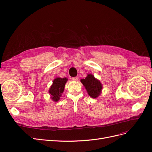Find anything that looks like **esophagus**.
Here are the masks:
<instances>
[{
  "instance_id": "1",
  "label": "esophagus",
  "mask_w": 152,
  "mask_h": 152,
  "mask_svg": "<svg viewBox=\"0 0 152 152\" xmlns=\"http://www.w3.org/2000/svg\"><path fill=\"white\" fill-rule=\"evenodd\" d=\"M72 80H73V81H77V80H78V79H79V77H73V78H72Z\"/></svg>"
}]
</instances>
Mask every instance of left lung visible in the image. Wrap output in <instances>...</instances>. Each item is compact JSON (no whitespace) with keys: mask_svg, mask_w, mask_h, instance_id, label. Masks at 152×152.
<instances>
[{"mask_svg":"<svg viewBox=\"0 0 152 152\" xmlns=\"http://www.w3.org/2000/svg\"><path fill=\"white\" fill-rule=\"evenodd\" d=\"M82 84L84 85L85 88L90 97L93 98H98L102 93L103 86L102 82L95 77L89 73L85 79L80 80Z\"/></svg>","mask_w":152,"mask_h":152,"instance_id":"left-lung-1","label":"left lung"}]
</instances>
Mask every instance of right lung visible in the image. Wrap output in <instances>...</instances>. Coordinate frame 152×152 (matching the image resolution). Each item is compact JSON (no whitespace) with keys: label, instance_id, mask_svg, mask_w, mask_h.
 Masks as SVG:
<instances>
[{"label":"right lung","instance_id":"obj_1","mask_svg":"<svg viewBox=\"0 0 152 152\" xmlns=\"http://www.w3.org/2000/svg\"><path fill=\"white\" fill-rule=\"evenodd\" d=\"M67 81L68 79L66 77H56L53 80V84L50 86L49 89V93L50 96V98L53 102H57L60 99Z\"/></svg>","mask_w":152,"mask_h":152}]
</instances>
